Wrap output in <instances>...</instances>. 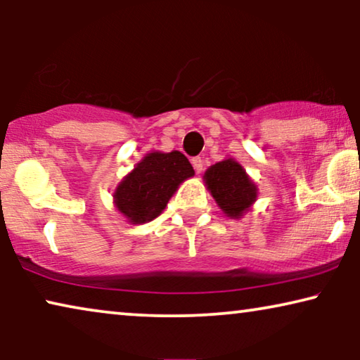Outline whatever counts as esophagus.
Segmentation results:
<instances>
[{
    "label": "esophagus",
    "mask_w": 360,
    "mask_h": 360,
    "mask_svg": "<svg viewBox=\"0 0 360 360\" xmlns=\"http://www.w3.org/2000/svg\"><path fill=\"white\" fill-rule=\"evenodd\" d=\"M191 165H193L196 174H201V172H203V159H201V157H195V159H191Z\"/></svg>",
    "instance_id": "obj_1"
}]
</instances>
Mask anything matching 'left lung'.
I'll use <instances>...</instances> for the list:
<instances>
[{
    "label": "left lung",
    "instance_id": "left-lung-1",
    "mask_svg": "<svg viewBox=\"0 0 360 360\" xmlns=\"http://www.w3.org/2000/svg\"><path fill=\"white\" fill-rule=\"evenodd\" d=\"M203 181L219 210L231 219L243 218L257 200V185L233 157L211 165L205 172Z\"/></svg>",
    "mask_w": 360,
    "mask_h": 360
}]
</instances>
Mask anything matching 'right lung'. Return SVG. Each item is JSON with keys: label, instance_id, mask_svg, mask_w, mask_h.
Instances as JSON below:
<instances>
[{"label": "right lung", "instance_id": "obj_1", "mask_svg": "<svg viewBox=\"0 0 360 360\" xmlns=\"http://www.w3.org/2000/svg\"><path fill=\"white\" fill-rule=\"evenodd\" d=\"M195 175L179 150H152L117 184L112 205L131 224H144L165 210L179 186Z\"/></svg>", "mask_w": 360, "mask_h": 360}]
</instances>
